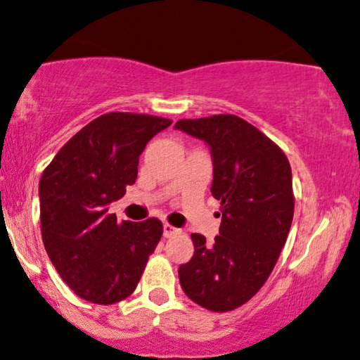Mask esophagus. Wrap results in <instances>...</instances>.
<instances>
[{"label":"esophagus","mask_w":360,"mask_h":360,"mask_svg":"<svg viewBox=\"0 0 360 360\" xmlns=\"http://www.w3.org/2000/svg\"><path fill=\"white\" fill-rule=\"evenodd\" d=\"M162 235H164V238H171V236H174V235H177V233L181 231L179 228H174L172 226V224H169V223H164V226H162Z\"/></svg>","instance_id":"1"}]
</instances>
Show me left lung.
Masks as SVG:
<instances>
[{"instance_id": "obj_1", "label": "left lung", "mask_w": 360, "mask_h": 360, "mask_svg": "<svg viewBox=\"0 0 360 360\" xmlns=\"http://www.w3.org/2000/svg\"><path fill=\"white\" fill-rule=\"evenodd\" d=\"M174 129L210 147L211 194L221 201L214 243L191 235L194 255L179 266L181 287L207 310H235L263 287L287 241L295 206L292 169L275 142L236 115L183 119Z\"/></svg>"}]
</instances>
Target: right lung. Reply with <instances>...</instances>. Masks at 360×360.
Here are the masks:
<instances>
[{
  "instance_id": "1",
  "label": "right lung",
  "mask_w": 360,
  "mask_h": 360,
  "mask_svg": "<svg viewBox=\"0 0 360 360\" xmlns=\"http://www.w3.org/2000/svg\"><path fill=\"white\" fill-rule=\"evenodd\" d=\"M172 120L110 112L86 124L55 155L40 179L46 253L65 283L86 302L112 305L136 290L162 223H117L109 205L137 179L139 155Z\"/></svg>"
}]
</instances>
